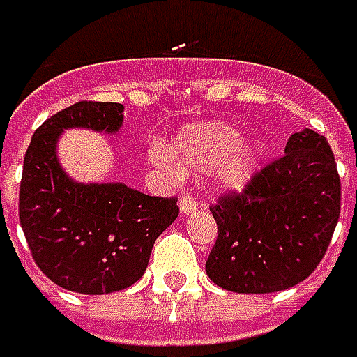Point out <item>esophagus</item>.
Wrapping results in <instances>:
<instances>
[{"label":"esophagus","instance_id":"esophagus-1","mask_svg":"<svg viewBox=\"0 0 357 357\" xmlns=\"http://www.w3.org/2000/svg\"><path fill=\"white\" fill-rule=\"evenodd\" d=\"M178 206H181V214H192L199 211V200L185 197V199H181Z\"/></svg>","mask_w":357,"mask_h":357}]
</instances>
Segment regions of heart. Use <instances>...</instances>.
Segmentation results:
<instances>
[{"label": "heart", "mask_w": 357, "mask_h": 357, "mask_svg": "<svg viewBox=\"0 0 357 357\" xmlns=\"http://www.w3.org/2000/svg\"><path fill=\"white\" fill-rule=\"evenodd\" d=\"M153 162L172 176L181 172H213L218 188L240 192L260 169L262 149L244 143V132L228 123H199L181 130L171 144L155 146Z\"/></svg>", "instance_id": "heart-1"}]
</instances>
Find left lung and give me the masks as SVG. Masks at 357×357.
I'll list each match as a JSON object with an SVG mask.
<instances>
[{
  "label": "left lung",
  "instance_id": "obj_1",
  "mask_svg": "<svg viewBox=\"0 0 357 357\" xmlns=\"http://www.w3.org/2000/svg\"><path fill=\"white\" fill-rule=\"evenodd\" d=\"M284 157L264 167L244 195L211 208L218 236L208 278L230 292L270 294L306 280L340 218V176L326 137L290 135Z\"/></svg>",
  "mask_w": 357,
  "mask_h": 357
}]
</instances>
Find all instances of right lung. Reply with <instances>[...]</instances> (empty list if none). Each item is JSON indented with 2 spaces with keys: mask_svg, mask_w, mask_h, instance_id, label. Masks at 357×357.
<instances>
[{
  "mask_svg": "<svg viewBox=\"0 0 357 357\" xmlns=\"http://www.w3.org/2000/svg\"><path fill=\"white\" fill-rule=\"evenodd\" d=\"M121 103L71 105L35 130L23 160L20 220L37 266L69 292L111 294L146 270L155 240L178 216L174 199L149 197L125 183H81L63 169L65 130L117 135Z\"/></svg>",
  "mask_w": 357,
  "mask_h": 357,
  "instance_id": "1",
  "label": "right lung"
}]
</instances>
